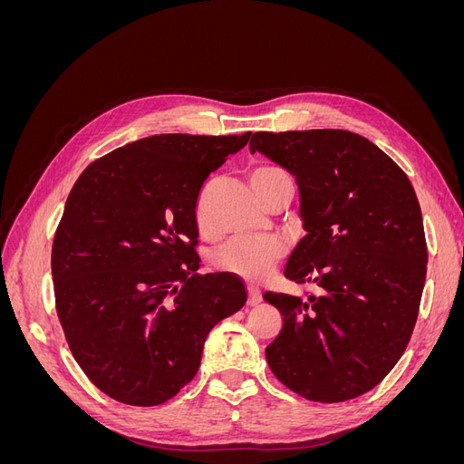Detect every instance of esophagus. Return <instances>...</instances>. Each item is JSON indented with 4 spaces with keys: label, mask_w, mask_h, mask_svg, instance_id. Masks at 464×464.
<instances>
[{
    "label": "esophagus",
    "mask_w": 464,
    "mask_h": 464,
    "mask_svg": "<svg viewBox=\"0 0 464 464\" xmlns=\"http://www.w3.org/2000/svg\"><path fill=\"white\" fill-rule=\"evenodd\" d=\"M261 290L256 286H247V304L249 305H259L261 304Z\"/></svg>",
    "instance_id": "34e87169"
}]
</instances>
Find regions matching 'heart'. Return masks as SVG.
Segmentation results:
<instances>
[{
    "mask_svg": "<svg viewBox=\"0 0 464 464\" xmlns=\"http://www.w3.org/2000/svg\"><path fill=\"white\" fill-rule=\"evenodd\" d=\"M292 181L285 168L275 164H265L251 172V186L257 198L273 189L278 184ZM285 256V242L276 236H257V237H232L230 242L220 246L213 265L218 271L232 273L249 280H261L273 271V266Z\"/></svg>",
    "mask_w": 464,
    "mask_h": 464,
    "instance_id": "1",
    "label": "heart"
}]
</instances>
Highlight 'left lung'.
Returning <instances> with one entry per match:
<instances>
[{"instance_id": "left-lung-1", "label": "left lung", "mask_w": 464, "mask_h": 464, "mask_svg": "<svg viewBox=\"0 0 464 464\" xmlns=\"http://www.w3.org/2000/svg\"><path fill=\"white\" fill-rule=\"evenodd\" d=\"M249 150L296 178L307 234L285 276L317 288L305 300L263 294L283 314L266 363L307 401L356 399L392 370L416 325L428 247L414 188L382 149L344 130L257 131Z\"/></svg>"}]
</instances>
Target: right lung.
Masks as SVG:
<instances>
[{"label": "right lung", "instance_id": "1", "mask_svg": "<svg viewBox=\"0 0 464 464\" xmlns=\"http://www.w3.org/2000/svg\"><path fill=\"white\" fill-rule=\"evenodd\" d=\"M249 135L145 137L75 181L52 246L55 310L73 358L108 397L172 399L198 373L210 329L244 307L240 278L198 273L195 207Z\"/></svg>", "mask_w": 464, "mask_h": 464}]
</instances>
